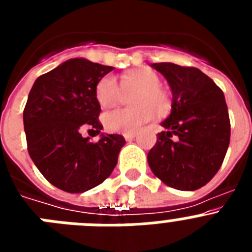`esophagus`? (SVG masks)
I'll return each mask as SVG.
<instances>
[{"instance_id": "34e87169", "label": "esophagus", "mask_w": 252, "mask_h": 252, "mask_svg": "<svg viewBox=\"0 0 252 252\" xmlns=\"http://www.w3.org/2000/svg\"><path fill=\"white\" fill-rule=\"evenodd\" d=\"M135 136H136V133H135V132H127V133H124L125 140H127V141H131V140H133V139H135Z\"/></svg>"}]
</instances>
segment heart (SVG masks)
<instances>
[{
  "label": "heart",
  "mask_w": 252,
  "mask_h": 252,
  "mask_svg": "<svg viewBox=\"0 0 252 252\" xmlns=\"http://www.w3.org/2000/svg\"><path fill=\"white\" fill-rule=\"evenodd\" d=\"M158 73L151 69H137L121 77L120 83L112 75H104L95 86V99L102 108L115 106L122 90H137L131 103L135 107L115 108L102 116L104 127L111 132L127 133L139 130L157 115L162 116L171 107L170 93L164 90Z\"/></svg>",
  "instance_id": "1"
}]
</instances>
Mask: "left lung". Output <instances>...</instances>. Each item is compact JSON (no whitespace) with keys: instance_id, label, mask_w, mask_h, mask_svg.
Segmentation results:
<instances>
[{"instance_id":"obj_1","label":"left lung","mask_w":252,"mask_h":252,"mask_svg":"<svg viewBox=\"0 0 252 252\" xmlns=\"http://www.w3.org/2000/svg\"><path fill=\"white\" fill-rule=\"evenodd\" d=\"M173 92L171 113L149 151L151 170L162 183L195 190L216 175L230 144L231 124L222 90L194 66L153 64Z\"/></svg>"}]
</instances>
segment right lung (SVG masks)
<instances>
[{
  "mask_svg": "<svg viewBox=\"0 0 252 252\" xmlns=\"http://www.w3.org/2000/svg\"><path fill=\"white\" fill-rule=\"evenodd\" d=\"M113 66L75 58L40 75L24 108L29 155L49 183L68 193H82L110 177L125 139L103 135L97 142L82 136L99 133L101 106L95 86Z\"/></svg>",
  "mask_w": 252,
  "mask_h": 252,
  "instance_id": "right-lung-1",
  "label": "right lung"
}]
</instances>
